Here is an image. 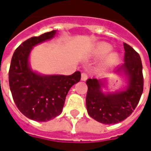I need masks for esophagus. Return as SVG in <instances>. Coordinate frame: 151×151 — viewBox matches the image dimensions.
<instances>
[{
  "label": "esophagus",
  "instance_id": "esophagus-1",
  "mask_svg": "<svg viewBox=\"0 0 151 151\" xmlns=\"http://www.w3.org/2000/svg\"><path fill=\"white\" fill-rule=\"evenodd\" d=\"M87 78H88V76H87V74L86 73H82V78H81V79H82V81H86L87 79Z\"/></svg>",
  "mask_w": 151,
  "mask_h": 151
}]
</instances>
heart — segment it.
<instances>
[{"instance_id":"b5f03b06","label":"heart","mask_w":151,"mask_h":151,"mask_svg":"<svg viewBox=\"0 0 151 151\" xmlns=\"http://www.w3.org/2000/svg\"><path fill=\"white\" fill-rule=\"evenodd\" d=\"M112 49V47L110 44L108 43H101L99 44L96 49L95 50V55L97 57H103V56H106L107 54L110 52ZM117 54L116 53H111L110 56H108V60L109 62H112V61H115L117 59Z\"/></svg>"}]
</instances>
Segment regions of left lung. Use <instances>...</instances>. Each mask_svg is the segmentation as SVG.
<instances>
[{"label": "left lung", "mask_w": 151, "mask_h": 151, "mask_svg": "<svg viewBox=\"0 0 151 151\" xmlns=\"http://www.w3.org/2000/svg\"><path fill=\"white\" fill-rule=\"evenodd\" d=\"M124 63L116 72L123 71L129 84L124 91L104 94L103 83L96 78L86 81L88 86L86 104L89 116L105 124L119 123L133 113L143 92L142 64L139 54L129 44L124 43Z\"/></svg>", "instance_id": "left-lung-1"}]
</instances>
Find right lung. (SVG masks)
Here are the masks:
<instances>
[{
    "label": "right lung",
    "instance_id": "add662e5",
    "mask_svg": "<svg viewBox=\"0 0 151 151\" xmlns=\"http://www.w3.org/2000/svg\"><path fill=\"white\" fill-rule=\"evenodd\" d=\"M56 31L47 32L24 41L12 56L9 83L15 104L22 113L35 121H48L62 111L69 89L81 79V73L72 75H40L30 68L32 47L51 40Z\"/></svg>",
    "mask_w": 151,
    "mask_h": 151
}]
</instances>
